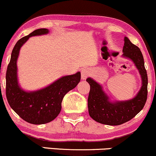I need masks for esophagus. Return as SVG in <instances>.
<instances>
[{
    "instance_id": "1",
    "label": "esophagus",
    "mask_w": 156,
    "mask_h": 156,
    "mask_svg": "<svg viewBox=\"0 0 156 156\" xmlns=\"http://www.w3.org/2000/svg\"><path fill=\"white\" fill-rule=\"evenodd\" d=\"M90 74V71L88 69H87V68H85V69H83L81 71V77H82V80H85L86 78L87 77V76H89Z\"/></svg>"
}]
</instances>
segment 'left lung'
Returning a JSON list of instances; mask_svg holds the SVG:
<instances>
[{
  "label": "left lung",
  "instance_id": "8db88e82",
  "mask_svg": "<svg viewBox=\"0 0 156 156\" xmlns=\"http://www.w3.org/2000/svg\"><path fill=\"white\" fill-rule=\"evenodd\" d=\"M122 57L131 60L138 69L142 86L133 98L127 101H111L102 86L92 78L86 81L90 86L87 106L90 116L99 123L109 126L121 125L134 118L143 109L147 97V74L144 68L143 55L140 48L124 38Z\"/></svg>",
  "mask_w": 156,
  "mask_h": 156
}]
</instances>
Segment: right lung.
Here are the masks:
<instances>
[{
    "label": "right lung",
    "mask_w": 156,
    "mask_h": 156,
    "mask_svg": "<svg viewBox=\"0 0 156 156\" xmlns=\"http://www.w3.org/2000/svg\"><path fill=\"white\" fill-rule=\"evenodd\" d=\"M48 33V29L40 28L20 38L13 49L5 75V94L9 105L22 119L35 125L47 123L56 118L61 110L64 96L74 89L81 79V74L78 71L74 74L62 76L38 90L25 91L20 87L16 66L20 48L30 37Z\"/></svg>",
    "instance_id": "1"
}]
</instances>
